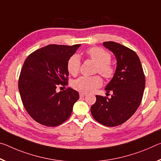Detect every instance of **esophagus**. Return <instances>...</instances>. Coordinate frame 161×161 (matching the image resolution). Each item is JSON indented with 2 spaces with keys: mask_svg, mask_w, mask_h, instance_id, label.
<instances>
[{
  "mask_svg": "<svg viewBox=\"0 0 161 161\" xmlns=\"http://www.w3.org/2000/svg\"><path fill=\"white\" fill-rule=\"evenodd\" d=\"M86 95V94H85V93H80V97H85Z\"/></svg>",
  "mask_w": 161,
  "mask_h": 161,
  "instance_id": "34e87169",
  "label": "esophagus"
}]
</instances>
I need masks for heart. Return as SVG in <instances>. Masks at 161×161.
Masks as SVG:
<instances>
[{
  "label": "heart",
  "instance_id": "heart-1",
  "mask_svg": "<svg viewBox=\"0 0 161 161\" xmlns=\"http://www.w3.org/2000/svg\"><path fill=\"white\" fill-rule=\"evenodd\" d=\"M88 57L97 63L96 71L100 74L103 77L110 79L115 72L113 65L110 63L111 55L100 47H92L86 51ZM81 64L80 58L75 54L69 57L67 63L68 72L72 76H76L79 73ZM103 85V80L99 76H81L74 81L72 86L75 90L81 93H90Z\"/></svg>",
  "mask_w": 161,
  "mask_h": 161
}]
</instances>
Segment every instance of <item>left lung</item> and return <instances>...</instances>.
Wrapping results in <instances>:
<instances>
[{
    "mask_svg": "<svg viewBox=\"0 0 161 161\" xmlns=\"http://www.w3.org/2000/svg\"><path fill=\"white\" fill-rule=\"evenodd\" d=\"M103 45L117 59L115 73L105 87L107 92H112L113 94L111 98L96 95L91 113L100 124L114 127L126 122L138 108L143 96L145 77L134 51L114 42H105Z\"/></svg>",
    "mask_w": 161,
    "mask_h": 161,
    "instance_id": "obj_1",
    "label": "left lung"
}]
</instances>
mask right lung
<instances>
[{
  "mask_svg": "<svg viewBox=\"0 0 161 161\" xmlns=\"http://www.w3.org/2000/svg\"><path fill=\"white\" fill-rule=\"evenodd\" d=\"M81 44H50L26 58L19 80V90L25 110L36 122L48 127L62 124L70 117L80 98L71 88L57 92L68 84L67 63Z\"/></svg>",
  "mask_w": 161,
  "mask_h": 161,
  "instance_id": "add662e5",
  "label": "right lung"
}]
</instances>
